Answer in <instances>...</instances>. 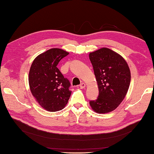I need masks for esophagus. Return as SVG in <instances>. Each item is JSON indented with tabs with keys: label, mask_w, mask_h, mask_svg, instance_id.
Segmentation results:
<instances>
[{
	"label": "esophagus",
	"mask_w": 154,
	"mask_h": 154,
	"mask_svg": "<svg viewBox=\"0 0 154 154\" xmlns=\"http://www.w3.org/2000/svg\"><path fill=\"white\" fill-rule=\"evenodd\" d=\"M79 87H80V88L81 89H84L85 87H86V85H85V83H81L80 85H79Z\"/></svg>",
	"instance_id": "obj_1"
}]
</instances>
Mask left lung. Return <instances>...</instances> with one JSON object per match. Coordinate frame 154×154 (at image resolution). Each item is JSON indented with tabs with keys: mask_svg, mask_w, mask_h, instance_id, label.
Returning a JSON list of instances; mask_svg holds the SVG:
<instances>
[{
	"mask_svg": "<svg viewBox=\"0 0 154 154\" xmlns=\"http://www.w3.org/2000/svg\"><path fill=\"white\" fill-rule=\"evenodd\" d=\"M89 59L99 91L97 99L89 102L90 106L99 114L112 112L129 89L131 74L128 65L120 54L107 48L91 52Z\"/></svg>",
	"mask_w": 154,
	"mask_h": 154,
	"instance_id": "left-lung-1",
	"label": "left lung"
}]
</instances>
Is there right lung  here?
<instances>
[{
    "instance_id": "1",
    "label": "right lung",
    "mask_w": 154,
    "mask_h": 154,
    "mask_svg": "<svg viewBox=\"0 0 154 154\" xmlns=\"http://www.w3.org/2000/svg\"><path fill=\"white\" fill-rule=\"evenodd\" d=\"M69 54L60 48H52L35 57L28 75L32 95L45 110L56 112L66 106L71 96V84L57 67Z\"/></svg>"
}]
</instances>
